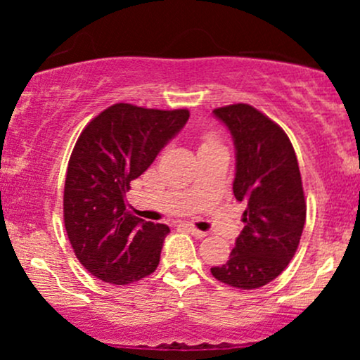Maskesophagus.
Wrapping results in <instances>:
<instances>
[{
	"mask_svg": "<svg viewBox=\"0 0 360 360\" xmlns=\"http://www.w3.org/2000/svg\"><path fill=\"white\" fill-rule=\"evenodd\" d=\"M183 229L186 230V232H189L193 235V237H196V238H203V237H206V233L205 232H201V230H198L196 226H193V225H189V223H183Z\"/></svg>",
	"mask_w": 360,
	"mask_h": 360,
	"instance_id": "obj_1",
	"label": "esophagus"
}]
</instances>
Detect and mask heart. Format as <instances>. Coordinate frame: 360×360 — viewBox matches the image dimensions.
Segmentation results:
<instances>
[{"label": "heart", "instance_id": "1", "mask_svg": "<svg viewBox=\"0 0 360 360\" xmlns=\"http://www.w3.org/2000/svg\"><path fill=\"white\" fill-rule=\"evenodd\" d=\"M212 143H217V142H214V139H213V137H210V135H206V137H205V142H203V146H212Z\"/></svg>", "mask_w": 360, "mask_h": 360}]
</instances>
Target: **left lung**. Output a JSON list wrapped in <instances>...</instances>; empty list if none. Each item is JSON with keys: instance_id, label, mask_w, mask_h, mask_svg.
<instances>
[{"instance_id": "1", "label": "left lung", "mask_w": 360, "mask_h": 360, "mask_svg": "<svg viewBox=\"0 0 360 360\" xmlns=\"http://www.w3.org/2000/svg\"><path fill=\"white\" fill-rule=\"evenodd\" d=\"M213 115L232 134L233 194L247 208L230 259L212 274L229 286L257 289L286 269L300 245L307 201L298 159L286 131L254 106L237 103Z\"/></svg>"}]
</instances>
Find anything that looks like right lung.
I'll use <instances>...</instances> for the list:
<instances>
[{
    "label": "right lung",
    "instance_id": "obj_1",
    "mask_svg": "<svg viewBox=\"0 0 360 360\" xmlns=\"http://www.w3.org/2000/svg\"><path fill=\"white\" fill-rule=\"evenodd\" d=\"M189 118L188 110L117 103L81 131L64 186V225L74 254L98 279L130 284L157 269L167 225L127 210L130 183Z\"/></svg>",
    "mask_w": 360,
    "mask_h": 360
}]
</instances>
